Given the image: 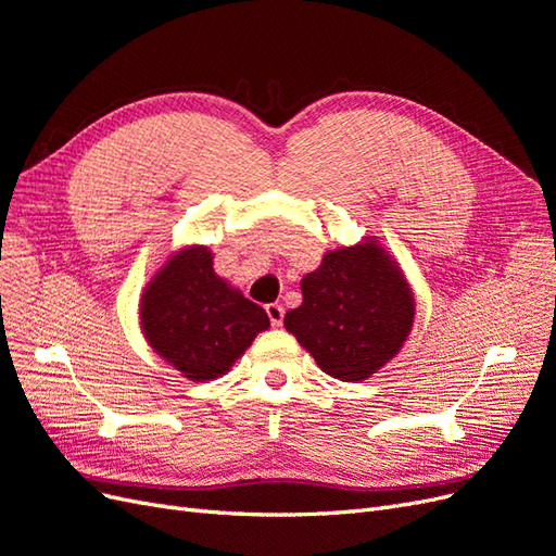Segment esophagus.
<instances>
[{
	"instance_id": "obj_1",
	"label": "esophagus",
	"mask_w": 556,
	"mask_h": 556,
	"mask_svg": "<svg viewBox=\"0 0 556 556\" xmlns=\"http://www.w3.org/2000/svg\"><path fill=\"white\" fill-rule=\"evenodd\" d=\"M266 315L271 319L274 327L282 325V317H285V308L280 304H266Z\"/></svg>"
}]
</instances>
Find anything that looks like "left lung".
Instances as JSON below:
<instances>
[{"label": "left lung", "instance_id": "8db88e82", "mask_svg": "<svg viewBox=\"0 0 556 556\" xmlns=\"http://www.w3.org/2000/svg\"><path fill=\"white\" fill-rule=\"evenodd\" d=\"M301 292L304 304L285 315V329L333 378H371L408 339L415 299L376 241L327 252Z\"/></svg>", "mask_w": 556, "mask_h": 556}]
</instances>
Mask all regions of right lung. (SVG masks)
Wrapping results in <instances>:
<instances>
[{
  "mask_svg": "<svg viewBox=\"0 0 556 556\" xmlns=\"http://www.w3.org/2000/svg\"><path fill=\"white\" fill-rule=\"evenodd\" d=\"M141 327L157 355L190 380L229 371L255 336L266 311L217 278L206 248H188L164 264L141 301Z\"/></svg>",
  "mask_w": 556,
  "mask_h": 556,
  "instance_id": "right-lung-1",
  "label": "right lung"
}]
</instances>
